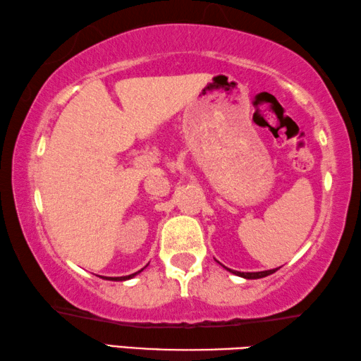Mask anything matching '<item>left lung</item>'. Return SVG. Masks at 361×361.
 <instances>
[{"label":"left lung","instance_id":"left-lung-1","mask_svg":"<svg viewBox=\"0 0 361 361\" xmlns=\"http://www.w3.org/2000/svg\"><path fill=\"white\" fill-rule=\"evenodd\" d=\"M228 269V267H226ZM229 272L235 274V276L239 277H243V279H262V277H267L271 276V274H274L277 271V269H271V271H262V272H239V271H231V269H228Z\"/></svg>","mask_w":361,"mask_h":361}]
</instances>
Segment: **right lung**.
<instances>
[{
    "label": "right lung",
    "instance_id": "1",
    "mask_svg": "<svg viewBox=\"0 0 361 361\" xmlns=\"http://www.w3.org/2000/svg\"><path fill=\"white\" fill-rule=\"evenodd\" d=\"M142 271H143V269H142ZM142 271H138V272H142ZM138 272L130 274V276H126V277H106V280H114V282H122V280H129V279H132V277H135Z\"/></svg>",
    "mask_w": 361,
    "mask_h": 361
}]
</instances>
